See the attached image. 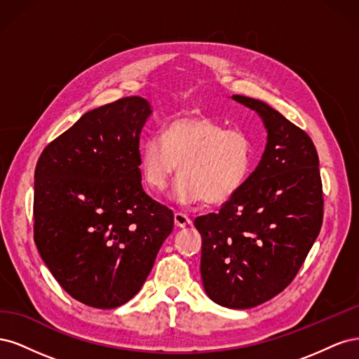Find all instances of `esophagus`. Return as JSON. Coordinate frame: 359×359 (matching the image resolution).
I'll list each match as a JSON object with an SVG mask.
<instances>
[{
    "instance_id": "esophagus-1",
    "label": "esophagus",
    "mask_w": 359,
    "mask_h": 359,
    "mask_svg": "<svg viewBox=\"0 0 359 359\" xmlns=\"http://www.w3.org/2000/svg\"><path fill=\"white\" fill-rule=\"evenodd\" d=\"M173 222H175V226H178V227H186L190 224L191 220L189 219L187 214L175 212V215H173Z\"/></svg>"
}]
</instances>
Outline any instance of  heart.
<instances>
[{
  "mask_svg": "<svg viewBox=\"0 0 359 359\" xmlns=\"http://www.w3.org/2000/svg\"><path fill=\"white\" fill-rule=\"evenodd\" d=\"M253 158L252 137L206 115L173 119L163 135H149L139 151L144 182L156 193L168 189L180 166L173 194L184 205L229 201L252 172Z\"/></svg>",
  "mask_w": 359,
  "mask_h": 359,
  "instance_id": "1",
  "label": "heart"
}]
</instances>
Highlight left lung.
Segmentation results:
<instances>
[{
	"mask_svg": "<svg viewBox=\"0 0 359 359\" xmlns=\"http://www.w3.org/2000/svg\"><path fill=\"white\" fill-rule=\"evenodd\" d=\"M232 99L262 116L265 153L235 196L219 212L196 217L194 226L208 297L227 309H252L297 277L320 232L323 191L310 136L265 102Z\"/></svg>",
	"mask_w": 359,
	"mask_h": 359,
	"instance_id": "left-lung-1",
	"label": "left lung"
}]
</instances>
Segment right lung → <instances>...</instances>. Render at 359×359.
<instances>
[{"label":"right lung","instance_id":"1","mask_svg":"<svg viewBox=\"0 0 359 359\" xmlns=\"http://www.w3.org/2000/svg\"><path fill=\"white\" fill-rule=\"evenodd\" d=\"M149 103L124 97L83 114L43 149L34 173V241L70 297L115 309L142 287L173 212L142 187L139 137Z\"/></svg>","mask_w":359,"mask_h":359}]
</instances>
